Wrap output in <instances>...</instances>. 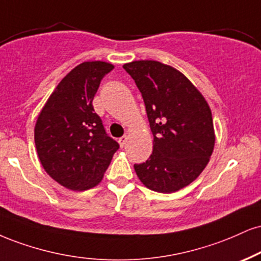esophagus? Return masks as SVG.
Returning <instances> with one entry per match:
<instances>
[{
  "label": "esophagus",
  "mask_w": 261,
  "mask_h": 261,
  "mask_svg": "<svg viewBox=\"0 0 261 261\" xmlns=\"http://www.w3.org/2000/svg\"><path fill=\"white\" fill-rule=\"evenodd\" d=\"M126 142H127V136H122L119 139V143H120L121 147H124L125 144H126Z\"/></svg>",
  "instance_id": "1"
}]
</instances>
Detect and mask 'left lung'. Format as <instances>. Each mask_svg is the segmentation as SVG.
Segmentation results:
<instances>
[{
  "mask_svg": "<svg viewBox=\"0 0 261 261\" xmlns=\"http://www.w3.org/2000/svg\"><path fill=\"white\" fill-rule=\"evenodd\" d=\"M122 68L142 95L153 134L152 154L135 164V171L149 190L176 192L199 176L214 150L212 111L197 87L170 65L135 61Z\"/></svg>",
  "mask_w": 261,
  "mask_h": 261,
  "instance_id": "8db88e82",
  "label": "left lung"
}]
</instances>
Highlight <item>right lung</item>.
Here are the masks:
<instances>
[{"mask_svg":"<svg viewBox=\"0 0 261 261\" xmlns=\"http://www.w3.org/2000/svg\"><path fill=\"white\" fill-rule=\"evenodd\" d=\"M111 63L84 62L63 77L35 125V146L43 169L71 191L102 181L119 143L107 135L92 100Z\"/></svg>","mask_w":261,"mask_h":261,"instance_id":"right-lung-1","label":"right lung"}]
</instances>
